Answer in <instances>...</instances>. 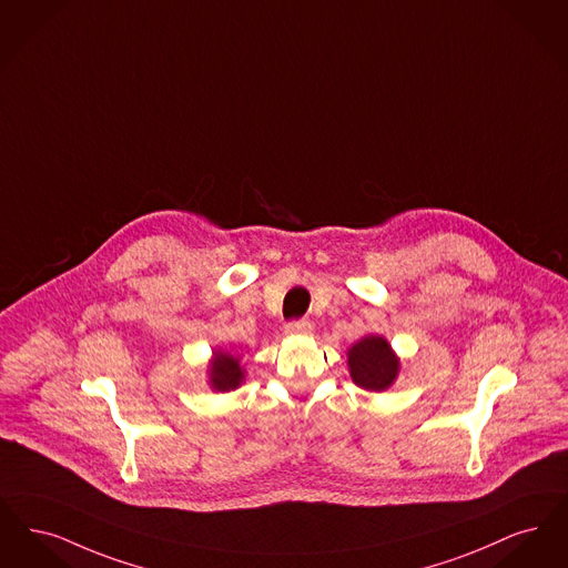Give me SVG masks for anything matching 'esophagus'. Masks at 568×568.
<instances>
[{
	"label": "esophagus",
	"mask_w": 568,
	"mask_h": 568,
	"mask_svg": "<svg viewBox=\"0 0 568 568\" xmlns=\"http://www.w3.org/2000/svg\"><path fill=\"white\" fill-rule=\"evenodd\" d=\"M286 335H312V324L307 321H295L286 324Z\"/></svg>",
	"instance_id": "esophagus-1"
}]
</instances>
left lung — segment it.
Here are the masks:
<instances>
[{
    "label": "left lung",
    "mask_w": 568,
    "mask_h": 568,
    "mask_svg": "<svg viewBox=\"0 0 568 568\" xmlns=\"http://www.w3.org/2000/svg\"><path fill=\"white\" fill-rule=\"evenodd\" d=\"M347 371L356 386L369 393H384L400 373V358L386 337L369 333L347 347Z\"/></svg>",
    "instance_id": "1"
}]
</instances>
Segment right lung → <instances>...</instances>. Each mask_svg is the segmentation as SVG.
<instances>
[{
    "mask_svg": "<svg viewBox=\"0 0 568 568\" xmlns=\"http://www.w3.org/2000/svg\"><path fill=\"white\" fill-rule=\"evenodd\" d=\"M246 379V369L242 367L240 356L229 349H212V358L207 363V384L216 393H231L240 388Z\"/></svg>",
    "mask_w": 568,
    "mask_h": 568,
    "instance_id": "add662e5",
    "label": "right lung"
}]
</instances>
